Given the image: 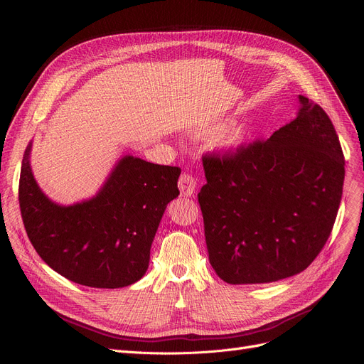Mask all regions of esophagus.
Listing matches in <instances>:
<instances>
[{
    "mask_svg": "<svg viewBox=\"0 0 364 364\" xmlns=\"http://www.w3.org/2000/svg\"><path fill=\"white\" fill-rule=\"evenodd\" d=\"M178 188H180L181 196L190 198V196H193L196 192V181L192 176L184 172V174H181V177L178 180Z\"/></svg>",
    "mask_w": 364,
    "mask_h": 364,
    "instance_id": "esophagus-1",
    "label": "esophagus"
}]
</instances>
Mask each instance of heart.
Here are the masks:
<instances>
[{"mask_svg":"<svg viewBox=\"0 0 364 364\" xmlns=\"http://www.w3.org/2000/svg\"><path fill=\"white\" fill-rule=\"evenodd\" d=\"M206 131L211 132V134L221 131L218 141L225 149L237 147L245 139V128H243L242 124H232L228 127H224L223 124H217L214 127H209Z\"/></svg>","mask_w":364,"mask_h":364,"instance_id":"b5f03b06","label":"heart"}]
</instances>
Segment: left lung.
Wrapping results in <instances>:
<instances>
[{
	"mask_svg": "<svg viewBox=\"0 0 364 364\" xmlns=\"http://www.w3.org/2000/svg\"><path fill=\"white\" fill-rule=\"evenodd\" d=\"M298 100L296 118L269 140L203 156L198 199L209 262L230 284L295 276L331 236L346 161L326 112Z\"/></svg>",
	"mask_w": 364,
	"mask_h": 364,
	"instance_id": "obj_1",
	"label": "left lung"
}]
</instances>
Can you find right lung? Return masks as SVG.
Returning <instances> with one entry per match:
<instances>
[{
    "label": "right lung",
    "instance_id": "obj_1",
    "mask_svg": "<svg viewBox=\"0 0 364 364\" xmlns=\"http://www.w3.org/2000/svg\"><path fill=\"white\" fill-rule=\"evenodd\" d=\"M31 150L32 141L22 161L18 203L38 255L54 272L90 288L139 282L166 205L180 195L181 169L125 155L92 198L59 205L38 186Z\"/></svg>",
    "mask_w": 364,
    "mask_h": 364
}]
</instances>
